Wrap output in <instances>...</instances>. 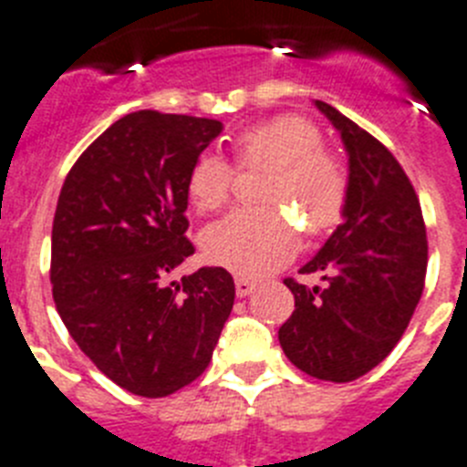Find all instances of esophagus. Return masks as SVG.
Returning <instances> with one entry per match:
<instances>
[{"instance_id": "34e87169", "label": "esophagus", "mask_w": 467, "mask_h": 467, "mask_svg": "<svg viewBox=\"0 0 467 467\" xmlns=\"http://www.w3.org/2000/svg\"><path fill=\"white\" fill-rule=\"evenodd\" d=\"M234 291H237L239 297H246L255 291V281L254 279H246V276H237L234 279Z\"/></svg>"}]
</instances>
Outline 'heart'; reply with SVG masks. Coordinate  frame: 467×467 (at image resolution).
I'll return each instance as SVG.
<instances>
[{
    "instance_id": "1",
    "label": "heart",
    "mask_w": 467,
    "mask_h": 467,
    "mask_svg": "<svg viewBox=\"0 0 467 467\" xmlns=\"http://www.w3.org/2000/svg\"><path fill=\"white\" fill-rule=\"evenodd\" d=\"M233 153L237 170H270L260 195L270 207L239 209L207 225L200 244L209 263L246 276L288 263L300 249V230L284 208L309 234L327 233L342 221L348 174L337 155L323 149V134L312 120L288 113L251 125L234 134ZM233 167L202 153L188 171V202L195 212H216L233 195Z\"/></svg>"
}]
</instances>
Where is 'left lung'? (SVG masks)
Here are the masks:
<instances>
[{
  "mask_svg": "<svg viewBox=\"0 0 467 467\" xmlns=\"http://www.w3.org/2000/svg\"><path fill=\"white\" fill-rule=\"evenodd\" d=\"M318 111L342 134L348 155L344 221L302 275L326 285L284 284L296 312L279 327L293 365L323 381H354L393 351L423 293L428 239L414 186L372 134L326 102Z\"/></svg>",
  "mask_w": 467,
  "mask_h": 467,
  "instance_id": "left-lung-1",
  "label": "left lung"
}]
</instances>
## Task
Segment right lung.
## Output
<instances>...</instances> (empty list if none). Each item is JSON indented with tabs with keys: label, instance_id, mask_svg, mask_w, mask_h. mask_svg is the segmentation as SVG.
<instances>
[{
	"label": "right lung",
	"instance_id": "obj_1",
	"mask_svg": "<svg viewBox=\"0 0 467 467\" xmlns=\"http://www.w3.org/2000/svg\"><path fill=\"white\" fill-rule=\"evenodd\" d=\"M221 120L134 111L69 170L50 237L57 314L83 354L134 396L165 398L207 369L233 312L223 267L170 275L195 254L186 179Z\"/></svg>",
	"mask_w": 467,
	"mask_h": 467
}]
</instances>
